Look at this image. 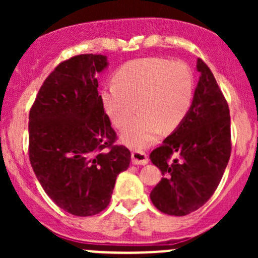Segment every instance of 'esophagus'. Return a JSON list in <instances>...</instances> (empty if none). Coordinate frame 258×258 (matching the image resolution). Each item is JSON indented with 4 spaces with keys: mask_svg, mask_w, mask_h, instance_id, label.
<instances>
[{
    "mask_svg": "<svg viewBox=\"0 0 258 258\" xmlns=\"http://www.w3.org/2000/svg\"><path fill=\"white\" fill-rule=\"evenodd\" d=\"M131 161L134 165H147L148 163V157L145 152H139V151H135L131 155Z\"/></svg>",
    "mask_w": 258,
    "mask_h": 258,
    "instance_id": "obj_1",
    "label": "esophagus"
}]
</instances>
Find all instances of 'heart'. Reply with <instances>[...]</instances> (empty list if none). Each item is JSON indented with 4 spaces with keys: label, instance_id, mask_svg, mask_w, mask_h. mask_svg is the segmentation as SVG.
I'll list each match as a JSON object with an SVG mask.
<instances>
[{
    "label": "heart",
    "instance_id": "heart-1",
    "mask_svg": "<svg viewBox=\"0 0 258 258\" xmlns=\"http://www.w3.org/2000/svg\"><path fill=\"white\" fill-rule=\"evenodd\" d=\"M194 75L183 62L161 57L130 61L114 74L113 82L101 91L103 110L116 127L127 123L119 140L132 148L152 145L162 130L177 128L189 112L194 100Z\"/></svg>",
    "mask_w": 258,
    "mask_h": 258
}]
</instances>
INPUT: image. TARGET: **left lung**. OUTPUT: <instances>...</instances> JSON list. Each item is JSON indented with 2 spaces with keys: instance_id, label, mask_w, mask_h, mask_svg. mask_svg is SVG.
I'll list each match as a JSON object with an SVG mask.
<instances>
[{
  "instance_id": "obj_1",
  "label": "left lung",
  "mask_w": 258,
  "mask_h": 258,
  "mask_svg": "<svg viewBox=\"0 0 258 258\" xmlns=\"http://www.w3.org/2000/svg\"><path fill=\"white\" fill-rule=\"evenodd\" d=\"M200 80L186 118L150 155L163 175L150 194L161 212L186 216L204 206L217 188L231 156L228 105L213 74L197 59ZM177 153L180 161H169Z\"/></svg>"
}]
</instances>
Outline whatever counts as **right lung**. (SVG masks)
<instances>
[{
	"label": "right lung",
	"instance_id": "right-lung-1",
	"mask_svg": "<svg viewBox=\"0 0 258 258\" xmlns=\"http://www.w3.org/2000/svg\"><path fill=\"white\" fill-rule=\"evenodd\" d=\"M102 54L62 62L41 86L28 118L30 161L49 199L86 217L108 206L117 176L131 153L113 145L116 132L103 110L96 76L108 67Z\"/></svg>",
	"mask_w": 258,
	"mask_h": 258
}]
</instances>
